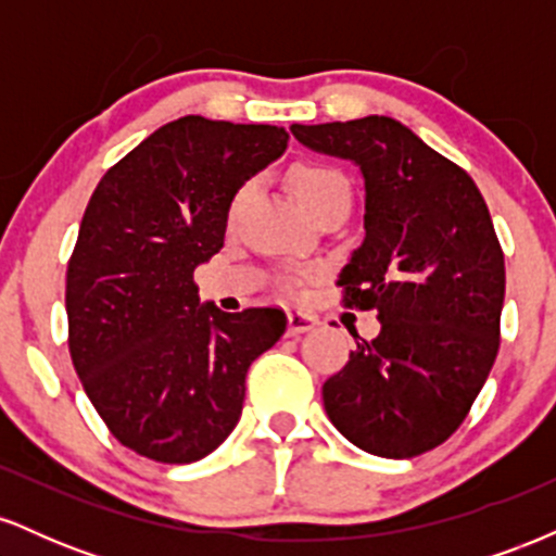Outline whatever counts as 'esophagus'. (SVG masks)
I'll return each instance as SVG.
<instances>
[{"instance_id":"1","label":"esophagus","mask_w":556,"mask_h":556,"mask_svg":"<svg viewBox=\"0 0 556 556\" xmlns=\"http://www.w3.org/2000/svg\"><path fill=\"white\" fill-rule=\"evenodd\" d=\"M316 324H318L316 316L305 314V311H290V314H287V337L305 334V331L316 329Z\"/></svg>"}]
</instances>
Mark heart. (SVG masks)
<instances>
[{
	"mask_svg": "<svg viewBox=\"0 0 556 556\" xmlns=\"http://www.w3.org/2000/svg\"><path fill=\"white\" fill-rule=\"evenodd\" d=\"M287 182H290L292 193L298 201L308 208L311 216H316L327 206H350V182L340 169L329 167V164L318 162H298L287 169ZM251 188H242L235 198V208L245 201Z\"/></svg>",
	"mask_w": 556,
	"mask_h": 556,
	"instance_id": "b5f03b06",
	"label": "heart"
}]
</instances>
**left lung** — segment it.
<instances>
[{"instance_id": "obj_1", "label": "left lung", "mask_w": 556, "mask_h": 556, "mask_svg": "<svg viewBox=\"0 0 556 556\" xmlns=\"http://www.w3.org/2000/svg\"><path fill=\"white\" fill-rule=\"evenodd\" d=\"M290 130L353 162L366 188V238L337 285L381 329L327 379L324 410L363 452L424 455L457 431L500 350L504 256L486 201L468 172L392 117Z\"/></svg>"}]
</instances>
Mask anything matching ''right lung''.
Masks as SVG:
<instances>
[{"instance_id": "add662e5", "label": "right lung", "mask_w": 556, "mask_h": 556, "mask_svg": "<svg viewBox=\"0 0 556 556\" xmlns=\"http://www.w3.org/2000/svg\"><path fill=\"white\" fill-rule=\"evenodd\" d=\"M287 138L188 114L119 159L88 201L67 264L70 355L96 413L149 460L195 463L225 442L248 368L285 334L279 308L201 303L193 271L222 251L232 198Z\"/></svg>"}]
</instances>
